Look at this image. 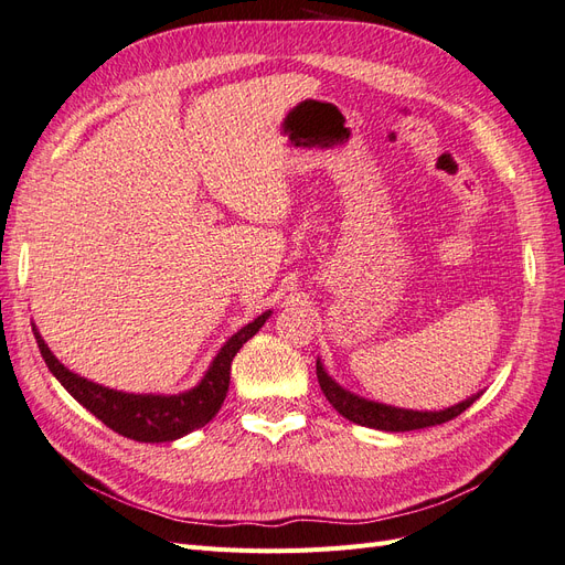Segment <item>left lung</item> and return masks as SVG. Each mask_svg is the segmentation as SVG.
I'll list each match as a JSON object with an SVG mask.
<instances>
[{"instance_id":"8db88e82","label":"left lung","mask_w":565,"mask_h":565,"mask_svg":"<svg viewBox=\"0 0 565 565\" xmlns=\"http://www.w3.org/2000/svg\"><path fill=\"white\" fill-rule=\"evenodd\" d=\"M316 374H318V384L324 393V398L330 401V405L341 417H347L353 424L370 426V429H380V431H415V429H426V426L446 424V422L459 417L467 407H471L476 403L478 396H481V393H476V396L461 401L459 405H452L448 409H440V413H417V409L391 407V405L372 403V401L353 396L351 391L341 388L330 377V374L324 372L320 361L316 363Z\"/></svg>"}]
</instances>
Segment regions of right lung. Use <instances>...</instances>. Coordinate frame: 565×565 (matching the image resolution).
<instances>
[{
  "mask_svg": "<svg viewBox=\"0 0 565 565\" xmlns=\"http://www.w3.org/2000/svg\"><path fill=\"white\" fill-rule=\"evenodd\" d=\"M268 316L270 311L254 318L241 332H235L226 341L224 349L216 353L214 363L210 365L207 374H204V380L195 388L179 393V396H141V393L136 396V393H122L94 384L63 367L56 361V355L44 344L40 332L35 328H32V332H35L40 353L51 374H54L63 384V388L71 393L82 407H87L96 419L104 422L115 434L131 440L167 443L195 429H202V426L218 413L228 393L231 363L235 353L243 349L247 339L259 332Z\"/></svg>",
  "mask_w": 565,
  "mask_h": 565,
  "instance_id": "obj_1",
  "label": "right lung"
}]
</instances>
